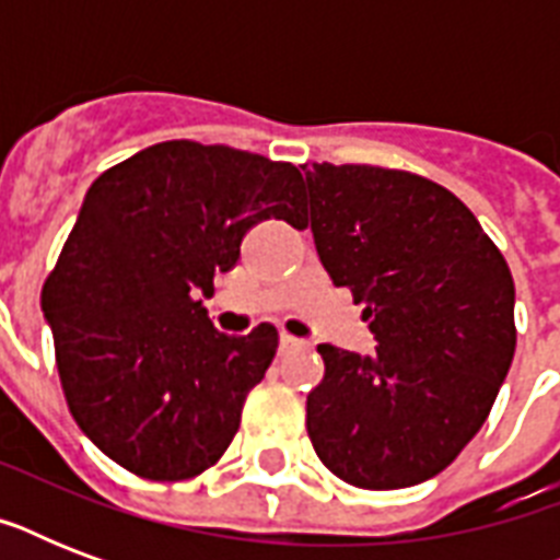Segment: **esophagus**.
<instances>
[{"label":"esophagus","mask_w":560,"mask_h":560,"mask_svg":"<svg viewBox=\"0 0 560 560\" xmlns=\"http://www.w3.org/2000/svg\"><path fill=\"white\" fill-rule=\"evenodd\" d=\"M279 349H281V354H290V351L307 349V342L305 340H296V337H290V334H281V337H279Z\"/></svg>","instance_id":"esophagus-1"}]
</instances>
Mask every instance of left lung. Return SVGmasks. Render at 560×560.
Here are the masks:
<instances>
[{
    "label": "left lung",
    "mask_w": 560,
    "mask_h": 560,
    "mask_svg": "<svg viewBox=\"0 0 560 560\" xmlns=\"http://www.w3.org/2000/svg\"><path fill=\"white\" fill-rule=\"evenodd\" d=\"M337 288L363 302L374 354L319 346L307 435L349 486L389 491L442 474L486 424L514 358V281L479 220L407 171L302 165Z\"/></svg>",
    "instance_id": "left-lung-1"
}]
</instances>
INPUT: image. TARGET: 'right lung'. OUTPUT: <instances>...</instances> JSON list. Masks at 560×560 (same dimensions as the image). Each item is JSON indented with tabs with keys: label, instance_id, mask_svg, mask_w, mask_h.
Returning <instances> with one entry per match:
<instances>
[{
	"label": "right lung",
	"instance_id": "add662e5",
	"mask_svg": "<svg viewBox=\"0 0 560 560\" xmlns=\"http://www.w3.org/2000/svg\"><path fill=\"white\" fill-rule=\"evenodd\" d=\"M302 211L290 162L226 144H153L92 183L43 314L69 409L101 453L160 482L223 456L279 334H220L200 296L255 223Z\"/></svg>",
	"mask_w": 560,
	"mask_h": 560
}]
</instances>
